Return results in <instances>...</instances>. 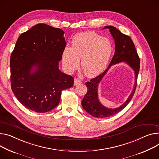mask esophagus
Segmentation results:
<instances>
[{
    "label": "esophagus",
    "instance_id": "obj_1",
    "mask_svg": "<svg viewBox=\"0 0 159 159\" xmlns=\"http://www.w3.org/2000/svg\"><path fill=\"white\" fill-rule=\"evenodd\" d=\"M81 83V81L79 80V79H78V78H75V81H74V85H78V84H80Z\"/></svg>",
    "mask_w": 159,
    "mask_h": 159
}]
</instances>
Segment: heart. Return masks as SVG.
I'll use <instances>...</instances> for the list:
<instances>
[{"mask_svg": "<svg viewBox=\"0 0 159 159\" xmlns=\"http://www.w3.org/2000/svg\"><path fill=\"white\" fill-rule=\"evenodd\" d=\"M113 48L111 41L94 32L77 34L72 39V47L66 46L62 53V64L69 72L74 71L80 64L88 77L98 76L106 69Z\"/></svg>", "mask_w": 159, "mask_h": 159, "instance_id": "1", "label": "heart"}]
</instances>
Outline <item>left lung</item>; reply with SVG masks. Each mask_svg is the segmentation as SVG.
<instances>
[{
  "instance_id": "left-lung-1",
  "label": "left lung",
  "mask_w": 159,
  "mask_h": 159,
  "mask_svg": "<svg viewBox=\"0 0 159 159\" xmlns=\"http://www.w3.org/2000/svg\"><path fill=\"white\" fill-rule=\"evenodd\" d=\"M109 29V32L114 39L115 52L108 68L99 76L85 83L88 90L81 101V105L84 110L95 118H106L113 116L127 106L135 92L140 67L139 56L135 46L129 36L122 34L118 29L113 26H106L103 29ZM120 62L127 63L133 69L135 76V83L131 93L123 105L116 108H108L102 105L99 101L98 96V85L109 68L112 65Z\"/></svg>"
}]
</instances>
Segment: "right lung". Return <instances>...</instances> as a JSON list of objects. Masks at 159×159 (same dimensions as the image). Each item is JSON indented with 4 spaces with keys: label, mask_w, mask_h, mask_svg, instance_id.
Returning <instances> with one entry per match:
<instances>
[{
    "label": "right lung",
    "mask_w": 159,
    "mask_h": 159,
    "mask_svg": "<svg viewBox=\"0 0 159 159\" xmlns=\"http://www.w3.org/2000/svg\"><path fill=\"white\" fill-rule=\"evenodd\" d=\"M64 32L39 23L18 38L10 58L11 89L30 110L45 113L56 107L61 92L74 78L60 71L59 61L66 46Z\"/></svg>",
    "instance_id": "1"
}]
</instances>
